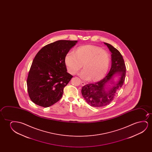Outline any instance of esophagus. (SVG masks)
Wrapping results in <instances>:
<instances>
[{
  "label": "esophagus",
  "mask_w": 152,
  "mask_h": 152,
  "mask_svg": "<svg viewBox=\"0 0 152 152\" xmlns=\"http://www.w3.org/2000/svg\"><path fill=\"white\" fill-rule=\"evenodd\" d=\"M81 85L82 86H85L86 85L85 83H84V82H83V81H82L81 82Z\"/></svg>",
  "instance_id": "esophagus-1"
}]
</instances>
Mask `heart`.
<instances>
[{"instance_id":"b5f03b06","label":"heart","mask_w":152,"mask_h":152,"mask_svg":"<svg viewBox=\"0 0 152 152\" xmlns=\"http://www.w3.org/2000/svg\"><path fill=\"white\" fill-rule=\"evenodd\" d=\"M67 71L75 74L81 69L80 76L85 80L96 81L102 78L108 71L110 56L106 51L98 47L86 46L79 48L76 52L69 51L65 58Z\"/></svg>"}]
</instances>
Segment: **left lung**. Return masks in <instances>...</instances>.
Here are the masks:
<instances>
[{"label": "left lung", "mask_w": 152, "mask_h": 152, "mask_svg": "<svg viewBox=\"0 0 152 152\" xmlns=\"http://www.w3.org/2000/svg\"><path fill=\"white\" fill-rule=\"evenodd\" d=\"M111 52L112 65L108 74L100 81L83 86L81 94L90 106L99 107L106 106L114 100L117 92L125 81L126 67L123 56L117 49L104 42ZM118 79L115 81V77Z\"/></svg>", "instance_id": "8db88e82"}]
</instances>
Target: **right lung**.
Segmentation results:
<instances>
[{"mask_svg": "<svg viewBox=\"0 0 152 152\" xmlns=\"http://www.w3.org/2000/svg\"><path fill=\"white\" fill-rule=\"evenodd\" d=\"M77 40H61L47 45L38 51L27 79L32 102L47 107L60 100L64 88L73 76L67 72L65 58Z\"/></svg>", "mask_w": 152, "mask_h": 152, "instance_id": "1", "label": "right lung"}]
</instances>
